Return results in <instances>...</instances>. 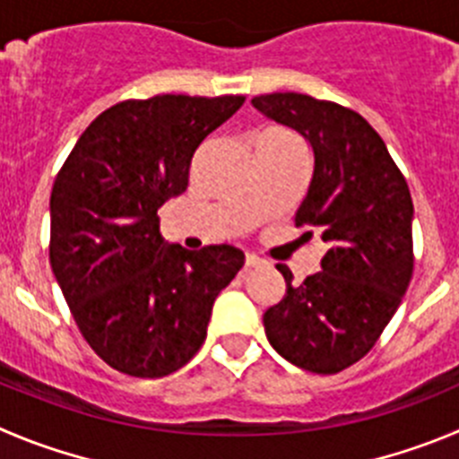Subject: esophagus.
<instances>
[{"mask_svg":"<svg viewBox=\"0 0 459 459\" xmlns=\"http://www.w3.org/2000/svg\"><path fill=\"white\" fill-rule=\"evenodd\" d=\"M263 263H264V260H260L255 254H247V255H244V267H247V269L260 267V264H263Z\"/></svg>","mask_w":459,"mask_h":459,"instance_id":"obj_1","label":"esophagus"}]
</instances>
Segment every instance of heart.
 Returning <instances> with one entry per match:
<instances>
[{
  "label": "heart",
  "mask_w": 459,
  "mask_h": 459,
  "mask_svg": "<svg viewBox=\"0 0 459 459\" xmlns=\"http://www.w3.org/2000/svg\"><path fill=\"white\" fill-rule=\"evenodd\" d=\"M273 135H282V138H290V135H285V133H281V131H272Z\"/></svg>",
  "instance_id": "b5f03b06"
}]
</instances>
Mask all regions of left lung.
<instances>
[{"label": "left lung", "instance_id": "left-lung-1", "mask_svg": "<svg viewBox=\"0 0 459 459\" xmlns=\"http://www.w3.org/2000/svg\"><path fill=\"white\" fill-rule=\"evenodd\" d=\"M254 108L294 128L312 152V174L294 224L319 233L321 272L292 285L263 315L278 355L337 374L365 358L401 306L412 278V196L383 138L362 115L299 92L260 94Z\"/></svg>", "mask_w": 459, "mask_h": 459}]
</instances>
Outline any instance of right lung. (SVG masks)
I'll return each mask as SVG.
<instances>
[{
	"instance_id": "right-lung-1",
	"label": "right lung",
	"mask_w": 459,
	"mask_h": 459,
	"mask_svg": "<svg viewBox=\"0 0 459 459\" xmlns=\"http://www.w3.org/2000/svg\"><path fill=\"white\" fill-rule=\"evenodd\" d=\"M244 97L158 94L104 110L51 187L49 263L81 335L106 365L162 378L201 349L217 294L242 269L230 244L165 242L158 208L187 187L199 144Z\"/></svg>"
}]
</instances>
